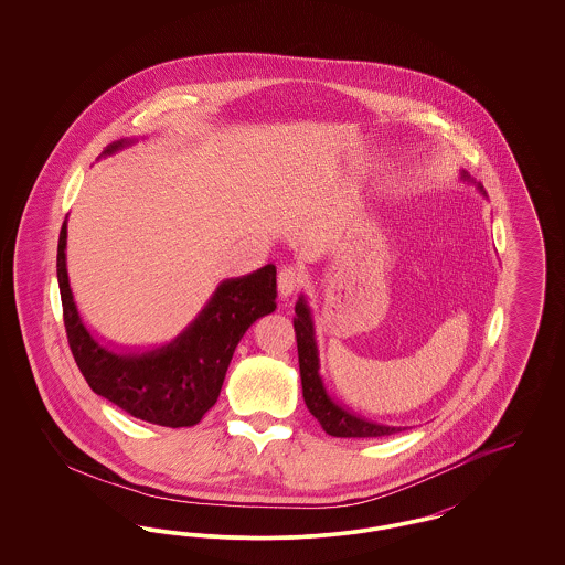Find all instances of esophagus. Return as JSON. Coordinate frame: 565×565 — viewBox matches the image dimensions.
I'll use <instances>...</instances> for the list:
<instances>
[{
  "instance_id": "esophagus-1",
  "label": "esophagus",
  "mask_w": 565,
  "mask_h": 565,
  "mask_svg": "<svg viewBox=\"0 0 565 565\" xmlns=\"http://www.w3.org/2000/svg\"><path fill=\"white\" fill-rule=\"evenodd\" d=\"M302 284H305V273H302V269L295 267V265L284 267V269L279 270V275H277V288H279V295L284 296V298L298 292L302 288Z\"/></svg>"
}]
</instances>
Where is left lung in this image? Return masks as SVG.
I'll return each mask as SVG.
<instances>
[{"mask_svg": "<svg viewBox=\"0 0 565 565\" xmlns=\"http://www.w3.org/2000/svg\"><path fill=\"white\" fill-rule=\"evenodd\" d=\"M295 311L302 398H305L309 413L320 422L323 431L330 436H337V438H379V436H390V434L401 431V428L375 424V422H369V419L351 413L326 392L322 376H320V358H318L311 311L302 298L296 302Z\"/></svg>", "mask_w": 565, "mask_h": 565, "instance_id": "1", "label": "left lung"}]
</instances>
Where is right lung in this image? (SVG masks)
Here are the masks:
<instances>
[{"label": "right lung", "mask_w": 565, "mask_h": 565, "mask_svg": "<svg viewBox=\"0 0 565 565\" xmlns=\"http://www.w3.org/2000/svg\"><path fill=\"white\" fill-rule=\"evenodd\" d=\"M122 141L109 143L106 154ZM67 224L63 222L56 247V277L63 323L74 360L88 387L137 419L190 428L214 406L231 358L245 330L275 311L277 270L273 265L226 279L207 307L169 345L157 350H111L82 323L65 269Z\"/></svg>", "instance_id": "add662e5"}]
</instances>
